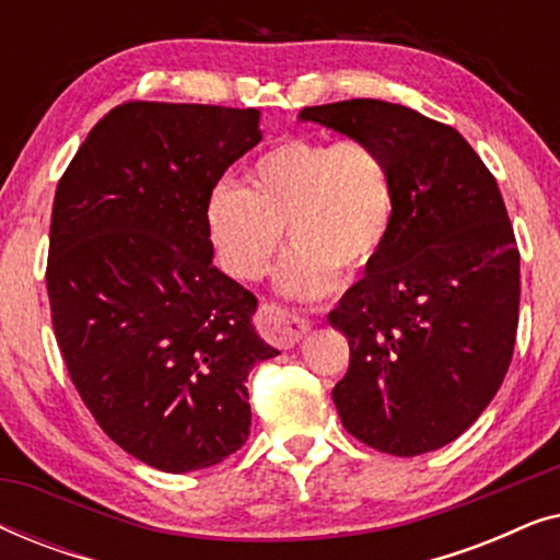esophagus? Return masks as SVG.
Returning a JSON list of instances; mask_svg holds the SVG:
<instances>
[{"label": "esophagus", "instance_id": "1", "mask_svg": "<svg viewBox=\"0 0 560 560\" xmlns=\"http://www.w3.org/2000/svg\"><path fill=\"white\" fill-rule=\"evenodd\" d=\"M257 320L267 339L280 349L295 347L311 328V324L303 316H295V313H290L278 303H265L262 308H259Z\"/></svg>", "mask_w": 560, "mask_h": 560}]
</instances>
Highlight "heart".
<instances>
[{
  "instance_id": "obj_1",
  "label": "heart",
  "mask_w": 560,
  "mask_h": 560,
  "mask_svg": "<svg viewBox=\"0 0 560 560\" xmlns=\"http://www.w3.org/2000/svg\"><path fill=\"white\" fill-rule=\"evenodd\" d=\"M249 188L221 180L206 198V229L221 265L240 280L270 272L282 229L295 252L280 270V290L320 298L339 270L377 262L393 232L395 183L389 165L364 140L285 137L247 173Z\"/></svg>"
}]
</instances>
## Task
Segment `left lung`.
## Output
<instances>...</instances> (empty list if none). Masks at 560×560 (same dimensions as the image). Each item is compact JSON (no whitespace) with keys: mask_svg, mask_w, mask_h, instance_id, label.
Here are the masks:
<instances>
[{"mask_svg":"<svg viewBox=\"0 0 560 560\" xmlns=\"http://www.w3.org/2000/svg\"><path fill=\"white\" fill-rule=\"evenodd\" d=\"M298 119L374 144L395 183L385 249L328 313L351 351L331 393L341 423L382 454L446 446L515 349L520 252L494 175L454 127L400 104L351 98Z\"/></svg>","mask_w":560,"mask_h":560,"instance_id":"8db88e82","label":"left lung"}]
</instances>
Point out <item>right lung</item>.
Wrapping results in <instances>:
<instances>
[{
	"label": "right lung",
	"instance_id": "obj_1",
	"mask_svg": "<svg viewBox=\"0 0 560 560\" xmlns=\"http://www.w3.org/2000/svg\"><path fill=\"white\" fill-rule=\"evenodd\" d=\"M259 140L257 109L129 102L58 183L45 282L60 354L102 431L152 469H206L242 448L244 382L280 354L206 229L211 188Z\"/></svg>",
	"mask_w": 560,
	"mask_h": 560
}]
</instances>
